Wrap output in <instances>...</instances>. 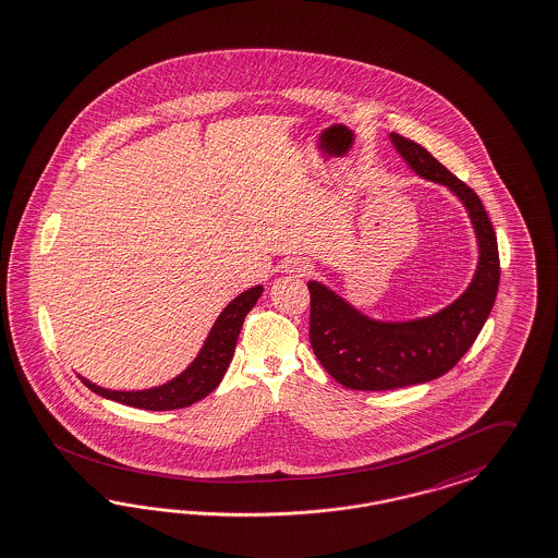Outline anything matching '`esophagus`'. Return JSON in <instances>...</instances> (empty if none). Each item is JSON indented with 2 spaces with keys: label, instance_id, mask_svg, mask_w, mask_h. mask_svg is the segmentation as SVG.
Instances as JSON below:
<instances>
[{
  "label": "esophagus",
  "instance_id": "34e87169",
  "mask_svg": "<svg viewBox=\"0 0 558 558\" xmlns=\"http://www.w3.org/2000/svg\"><path fill=\"white\" fill-rule=\"evenodd\" d=\"M286 269L289 272H293V275H298V277H306V275L312 272V265H310L308 260H304V258H293V260H289Z\"/></svg>",
  "mask_w": 558,
  "mask_h": 558
}]
</instances>
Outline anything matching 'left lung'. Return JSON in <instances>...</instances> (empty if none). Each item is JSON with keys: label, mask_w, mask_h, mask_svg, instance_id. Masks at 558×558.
I'll list each match as a JSON object with an SVG mask.
<instances>
[{"label": "left lung", "mask_w": 558, "mask_h": 558, "mask_svg": "<svg viewBox=\"0 0 558 558\" xmlns=\"http://www.w3.org/2000/svg\"><path fill=\"white\" fill-rule=\"evenodd\" d=\"M399 155L422 178L449 186L470 210L480 263L472 286L438 314L412 323H376L330 289L310 281V343L323 368L355 391H389L428 383L453 368L474 345L495 306L500 281L498 244L480 196L424 146L391 134Z\"/></svg>", "instance_id": "8db88e82"}]
</instances>
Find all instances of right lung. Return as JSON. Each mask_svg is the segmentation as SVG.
<instances>
[{"instance_id":"obj_1","label":"right lung","mask_w":558,"mask_h":558,"mask_svg":"<svg viewBox=\"0 0 558 558\" xmlns=\"http://www.w3.org/2000/svg\"><path fill=\"white\" fill-rule=\"evenodd\" d=\"M260 293L263 288L256 286L240 293L233 302H229L228 308L221 312L215 327L208 332L207 341L198 353V357L187 366V371L182 372L178 378H173L163 387L148 389V391H107L83 378L84 385L90 391L107 397L111 401L138 408V410H148V412L180 410L201 401L203 397H207L208 392L215 391L217 385L221 383L229 362L233 357L242 323L252 306L256 304V300L260 298Z\"/></svg>"}]
</instances>
